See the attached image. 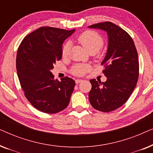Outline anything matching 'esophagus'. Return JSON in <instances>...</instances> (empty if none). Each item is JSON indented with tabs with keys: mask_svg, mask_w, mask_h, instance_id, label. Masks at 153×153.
Listing matches in <instances>:
<instances>
[{
	"mask_svg": "<svg viewBox=\"0 0 153 153\" xmlns=\"http://www.w3.org/2000/svg\"><path fill=\"white\" fill-rule=\"evenodd\" d=\"M82 81H83L82 79H76V80H75V82H76V83H79L82 82Z\"/></svg>",
	"mask_w": 153,
	"mask_h": 153,
	"instance_id": "1",
	"label": "esophagus"
}]
</instances>
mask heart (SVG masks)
I'll return each mask as SVG.
<instances>
[{"label":"heart","instance_id":"obj_1","mask_svg":"<svg viewBox=\"0 0 153 153\" xmlns=\"http://www.w3.org/2000/svg\"><path fill=\"white\" fill-rule=\"evenodd\" d=\"M78 41L84 47V49L88 52L93 51L96 53L104 45V40L102 37L97 33L94 31H85L78 37ZM71 44L70 42H67L62 47V54L63 56H68L70 53ZM88 66L86 65H76L73 67L72 72L74 75L81 76L88 70Z\"/></svg>","mask_w":153,"mask_h":153}]
</instances>
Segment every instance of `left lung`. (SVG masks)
<instances>
[{
	"mask_svg": "<svg viewBox=\"0 0 153 153\" xmlns=\"http://www.w3.org/2000/svg\"><path fill=\"white\" fill-rule=\"evenodd\" d=\"M106 31L108 47L104 60L105 82L91 79L90 103L95 109L109 112L123 105L129 99L139 78V60L134 43L128 33L111 22L88 27Z\"/></svg>",
	"mask_w": 153,
	"mask_h": 153,
	"instance_id": "1",
	"label": "left lung"
}]
</instances>
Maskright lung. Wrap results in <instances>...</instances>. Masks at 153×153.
Masks as SVG:
<instances>
[{
	"label": "right lung",
	"mask_w": 153,
	"mask_h": 153,
	"mask_svg": "<svg viewBox=\"0 0 153 153\" xmlns=\"http://www.w3.org/2000/svg\"><path fill=\"white\" fill-rule=\"evenodd\" d=\"M74 31L41 27L19 47L16 66L21 86L30 104L42 112L56 114L70 103L75 81L68 76L59 81L51 71L62 58V43Z\"/></svg>",
	"instance_id": "obj_1"
}]
</instances>
